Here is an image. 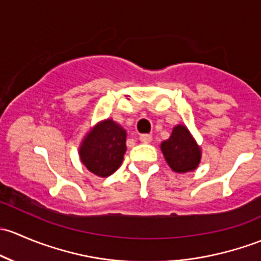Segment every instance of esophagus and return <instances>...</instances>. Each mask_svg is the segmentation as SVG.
<instances>
[{"label": "esophagus", "instance_id": "1", "mask_svg": "<svg viewBox=\"0 0 261 261\" xmlns=\"http://www.w3.org/2000/svg\"><path fill=\"white\" fill-rule=\"evenodd\" d=\"M139 141H141L142 143H150V142H152V136H150V134H141V136H139Z\"/></svg>", "mask_w": 261, "mask_h": 261}]
</instances>
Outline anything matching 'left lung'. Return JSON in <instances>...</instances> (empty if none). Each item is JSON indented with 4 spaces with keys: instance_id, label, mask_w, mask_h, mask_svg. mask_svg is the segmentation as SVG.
<instances>
[{
    "instance_id": "8db88e82",
    "label": "left lung",
    "mask_w": 261,
    "mask_h": 261,
    "mask_svg": "<svg viewBox=\"0 0 261 261\" xmlns=\"http://www.w3.org/2000/svg\"><path fill=\"white\" fill-rule=\"evenodd\" d=\"M163 155L174 172L185 173L197 168L201 149L185 125H176L167 141L161 143Z\"/></svg>"
}]
</instances>
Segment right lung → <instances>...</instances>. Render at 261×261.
I'll return each mask as SVG.
<instances>
[{"instance_id":"obj_1","label":"right lung","mask_w":261,"mask_h":261,"mask_svg":"<svg viewBox=\"0 0 261 261\" xmlns=\"http://www.w3.org/2000/svg\"><path fill=\"white\" fill-rule=\"evenodd\" d=\"M127 132L112 119L103 120L83 139L79 148L80 160L90 172L108 177L120 167L127 150Z\"/></svg>"}]
</instances>
